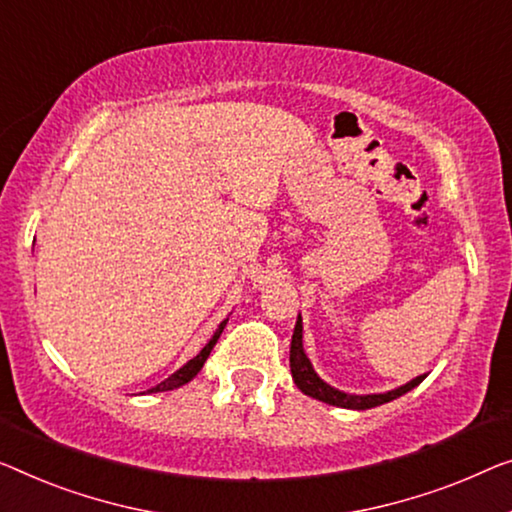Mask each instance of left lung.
Wrapping results in <instances>:
<instances>
[{"label":"left lung","instance_id":"8db88e82","mask_svg":"<svg viewBox=\"0 0 512 512\" xmlns=\"http://www.w3.org/2000/svg\"><path fill=\"white\" fill-rule=\"evenodd\" d=\"M289 368H292L294 384L301 388V393L310 395V398H315V400H322L326 404H335V407H345V409L379 407V404L400 398V395L411 391V388L418 386L425 379V375L416 377L414 381H409V384L395 388V391L379 393V395H347V393H342V391H338V388H333V386L326 384V381L319 379L317 372L312 370L308 356H305V352H303L301 317H299V322H296V329H294V335H292V347H289Z\"/></svg>","mask_w":512,"mask_h":512}]
</instances>
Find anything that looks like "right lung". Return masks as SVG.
Listing matches in <instances>:
<instances>
[{
	"instance_id": "add662e5",
	"label": "right lung",
	"mask_w": 512,
	"mask_h": 512,
	"mask_svg": "<svg viewBox=\"0 0 512 512\" xmlns=\"http://www.w3.org/2000/svg\"><path fill=\"white\" fill-rule=\"evenodd\" d=\"M225 324H227V319H225V322H223V324H220V326H218V331H216V333H213V338L209 340V345H207V347H204L200 354H197L195 358H190V361H188L186 365H183V368H181V370H177V372H174V375H172V377H167L165 381H160V384H158V386H154V388H151V391H149V393H163V391H174V388H179V386H183V384H188V381H190V379H193V377L197 375V372H200V370H202V365H204V363H207V358H209V354H211V349H213V345H216V342H218V338H220V333H223V329H225Z\"/></svg>"
}]
</instances>
